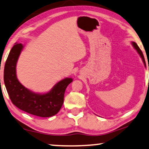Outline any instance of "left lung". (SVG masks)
<instances>
[{
    "mask_svg": "<svg viewBox=\"0 0 149 149\" xmlns=\"http://www.w3.org/2000/svg\"><path fill=\"white\" fill-rule=\"evenodd\" d=\"M132 44H133V45L134 48L136 50V52H138V53H139V54L140 55L141 57L142 58V60H143V63H144V65H145V67H146V63H145V58H144L143 54L142 52H141V50L140 49V48L139 47V46L137 45V44H136V43L135 42H132ZM148 69H149V68H148Z\"/></svg>",
    "mask_w": 149,
    "mask_h": 149,
    "instance_id": "8db88e82",
    "label": "left lung"
}]
</instances>
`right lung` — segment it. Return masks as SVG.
<instances>
[{
  "instance_id": "1",
  "label": "right lung",
  "mask_w": 149,
  "mask_h": 149,
  "mask_svg": "<svg viewBox=\"0 0 149 149\" xmlns=\"http://www.w3.org/2000/svg\"><path fill=\"white\" fill-rule=\"evenodd\" d=\"M22 49V43H16L4 65V81L10 98L17 108L33 116L42 118L55 116L61 108L65 90L72 79L66 78L61 80L46 94L31 92L24 87L16 77V63Z\"/></svg>"
}]
</instances>
